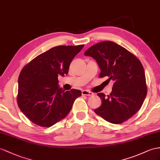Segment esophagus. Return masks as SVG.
I'll return each mask as SVG.
<instances>
[{
	"instance_id": "esophagus-1",
	"label": "esophagus",
	"mask_w": 160,
	"mask_h": 160,
	"mask_svg": "<svg viewBox=\"0 0 160 160\" xmlns=\"http://www.w3.org/2000/svg\"><path fill=\"white\" fill-rule=\"evenodd\" d=\"M82 95L88 96V97L92 96V95H94L93 92H90V91H87V90H84V91H82Z\"/></svg>"
}]
</instances>
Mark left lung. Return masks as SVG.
I'll return each instance as SVG.
<instances>
[{"label": "left lung", "instance_id": "8db88e82", "mask_svg": "<svg viewBox=\"0 0 160 160\" xmlns=\"http://www.w3.org/2000/svg\"><path fill=\"white\" fill-rule=\"evenodd\" d=\"M85 56L92 57L99 66V78L114 81L112 91L106 97L98 93L101 105L95 112L112 124H121L141 109L147 96L144 68L132 53L112 41H103L90 47Z\"/></svg>", "mask_w": 160, "mask_h": 160}]
</instances>
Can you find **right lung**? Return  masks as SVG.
I'll use <instances>...</instances> for the list:
<instances>
[{"label":"right lung","instance_id":"right-lung-1","mask_svg":"<svg viewBox=\"0 0 160 160\" xmlns=\"http://www.w3.org/2000/svg\"><path fill=\"white\" fill-rule=\"evenodd\" d=\"M84 44L57 46L39 55L23 67L18 78V104L35 124L51 127L67 116L80 90L65 91L58 76L68 74L69 65Z\"/></svg>","mask_w":160,"mask_h":160}]
</instances>
